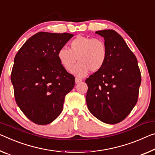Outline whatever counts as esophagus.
I'll list each match as a JSON object with an SVG mask.
<instances>
[{"label":"esophagus","mask_w":155,"mask_h":155,"mask_svg":"<svg viewBox=\"0 0 155 155\" xmlns=\"http://www.w3.org/2000/svg\"><path fill=\"white\" fill-rule=\"evenodd\" d=\"M81 81H82L81 78L76 77V78H75V83H80V82H81Z\"/></svg>","instance_id":"1"}]
</instances>
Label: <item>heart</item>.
<instances>
[{"mask_svg":"<svg viewBox=\"0 0 155 155\" xmlns=\"http://www.w3.org/2000/svg\"><path fill=\"white\" fill-rule=\"evenodd\" d=\"M107 49L102 39L79 35L69 44V50L61 48L57 52L58 60L66 70L73 68L72 73L78 77H83L90 70L96 72L100 70L106 62Z\"/></svg>","mask_w":155,"mask_h":155,"instance_id":"1","label":"heart"}]
</instances>
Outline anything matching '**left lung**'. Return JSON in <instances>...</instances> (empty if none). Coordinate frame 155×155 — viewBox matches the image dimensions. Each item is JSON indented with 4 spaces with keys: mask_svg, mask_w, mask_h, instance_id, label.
<instances>
[{
    "mask_svg": "<svg viewBox=\"0 0 155 155\" xmlns=\"http://www.w3.org/2000/svg\"><path fill=\"white\" fill-rule=\"evenodd\" d=\"M104 38L107 49L106 62L85 80L89 111L102 122L122 121L138 100L141 72L136 56L124 38L112 29L96 31Z\"/></svg>",
    "mask_w": 155,
    "mask_h": 155,
    "instance_id": "obj_1",
    "label": "left lung"
}]
</instances>
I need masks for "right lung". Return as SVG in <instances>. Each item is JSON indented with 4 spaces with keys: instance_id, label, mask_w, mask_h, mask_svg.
I'll return each instance as SVG.
<instances>
[{
    "instance_id": "obj_1",
    "label": "right lung",
    "mask_w": 155,
    "mask_h": 155,
    "mask_svg": "<svg viewBox=\"0 0 155 155\" xmlns=\"http://www.w3.org/2000/svg\"><path fill=\"white\" fill-rule=\"evenodd\" d=\"M74 35L41 31L29 38L14 58L11 74L17 105L28 119L49 124L63 110L75 78L61 65L57 52Z\"/></svg>"
}]
</instances>
